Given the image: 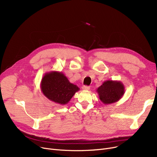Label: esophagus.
I'll list each match as a JSON object with an SVG mask.
<instances>
[{
  "label": "esophagus",
  "instance_id": "34e87169",
  "mask_svg": "<svg viewBox=\"0 0 157 157\" xmlns=\"http://www.w3.org/2000/svg\"><path fill=\"white\" fill-rule=\"evenodd\" d=\"M82 89L84 90H89L90 89V88L88 86H83V87H82Z\"/></svg>",
  "mask_w": 157,
  "mask_h": 157
}]
</instances>
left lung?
Segmentation results:
<instances>
[{"label": "left lung", "instance_id": "obj_1", "mask_svg": "<svg viewBox=\"0 0 157 157\" xmlns=\"http://www.w3.org/2000/svg\"><path fill=\"white\" fill-rule=\"evenodd\" d=\"M97 92L104 104L118 102L125 94V87L121 81L107 80L98 88Z\"/></svg>", "mask_w": 157, "mask_h": 157}]
</instances>
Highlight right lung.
<instances>
[{"label": "right lung", "mask_w": 157, "mask_h": 157, "mask_svg": "<svg viewBox=\"0 0 157 157\" xmlns=\"http://www.w3.org/2000/svg\"><path fill=\"white\" fill-rule=\"evenodd\" d=\"M40 90L48 99L61 105L67 104L79 88L71 83L62 72L45 73L40 82Z\"/></svg>", "instance_id": "obj_1"}]
</instances>
